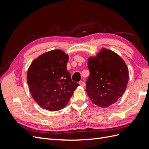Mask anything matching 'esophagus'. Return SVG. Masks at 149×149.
I'll use <instances>...</instances> for the list:
<instances>
[{
    "label": "esophagus",
    "instance_id": "1",
    "mask_svg": "<svg viewBox=\"0 0 149 149\" xmlns=\"http://www.w3.org/2000/svg\"><path fill=\"white\" fill-rule=\"evenodd\" d=\"M79 85L81 86H82V87H84V86H85V83L84 81H80L79 83Z\"/></svg>",
    "mask_w": 149,
    "mask_h": 149
}]
</instances>
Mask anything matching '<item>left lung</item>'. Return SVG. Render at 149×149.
Returning <instances> with one entry per match:
<instances>
[{
  "label": "left lung",
  "mask_w": 149,
  "mask_h": 149,
  "mask_svg": "<svg viewBox=\"0 0 149 149\" xmlns=\"http://www.w3.org/2000/svg\"><path fill=\"white\" fill-rule=\"evenodd\" d=\"M90 75L86 93L94 104L107 107L123 95L129 81V70L118 54L102 48L96 56L88 60Z\"/></svg>",
  "instance_id": "8db88e82"
}]
</instances>
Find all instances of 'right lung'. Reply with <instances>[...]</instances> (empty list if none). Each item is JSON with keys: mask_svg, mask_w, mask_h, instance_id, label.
<instances>
[{"mask_svg": "<svg viewBox=\"0 0 149 149\" xmlns=\"http://www.w3.org/2000/svg\"><path fill=\"white\" fill-rule=\"evenodd\" d=\"M69 56L61 49L47 52L29 68L26 81L35 101L44 109L61 110L68 103L79 84L72 81L67 71Z\"/></svg>", "mask_w": 149, "mask_h": 149, "instance_id": "obj_1", "label": "right lung"}]
</instances>
